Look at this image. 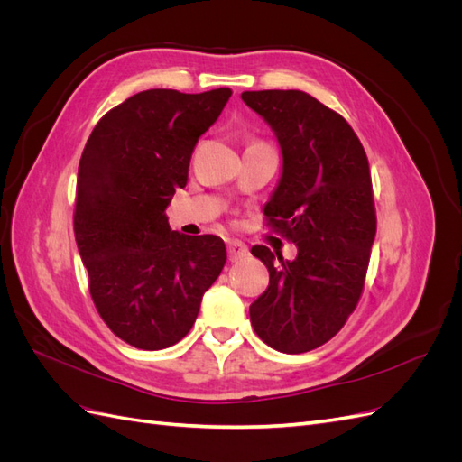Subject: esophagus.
<instances>
[{"label":"esophagus","instance_id":"esophagus-1","mask_svg":"<svg viewBox=\"0 0 462 462\" xmlns=\"http://www.w3.org/2000/svg\"><path fill=\"white\" fill-rule=\"evenodd\" d=\"M227 254H229V260L235 262V260H241L248 254V246L241 241H235V239H229L227 241Z\"/></svg>","mask_w":462,"mask_h":462}]
</instances>
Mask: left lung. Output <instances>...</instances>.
Instances as JSON below:
<instances>
[{
	"mask_svg": "<svg viewBox=\"0 0 462 462\" xmlns=\"http://www.w3.org/2000/svg\"><path fill=\"white\" fill-rule=\"evenodd\" d=\"M270 125L283 171L263 208L268 226L299 248L295 260L268 246L253 253L270 285L250 304L258 337L299 355L328 343L353 314L365 289L375 236L366 152L339 114L302 90L243 92Z\"/></svg>",
	"mask_w": 462,
	"mask_h": 462,
	"instance_id": "left-lung-1",
	"label": "left lung"
}]
</instances>
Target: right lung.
Wrapping results in <instances>:
<instances>
[{
    "instance_id": "obj_1",
    "label": "right lung",
    "mask_w": 462,
    "mask_h": 462,
    "mask_svg": "<svg viewBox=\"0 0 462 462\" xmlns=\"http://www.w3.org/2000/svg\"><path fill=\"white\" fill-rule=\"evenodd\" d=\"M229 97V88L138 92L97 121L80 156L73 223L90 295L107 328L136 348L183 339L226 265L219 236L171 231L165 208Z\"/></svg>"
}]
</instances>
